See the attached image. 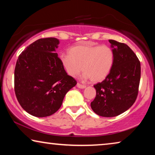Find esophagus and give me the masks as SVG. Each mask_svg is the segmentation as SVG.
I'll list each match as a JSON object with an SVG mask.
<instances>
[{
    "label": "esophagus",
    "mask_w": 155,
    "mask_h": 155,
    "mask_svg": "<svg viewBox=\"0 0 155 155\" xmlns=\"http://www.w3.org/2000/svg\"><path fill=\"white\" fill-rule=\"evenodd\" d=\"M76 86H77L78 88H80V89H84L86 87L85 85H83V84H81L80 83H78Z\"/></svg>",
    "instance_id": "obj_1"
}]
</instances>
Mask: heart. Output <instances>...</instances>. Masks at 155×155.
Masks as SVG:
<instances>
[{
  "instance_id": "b5f03b06",
  "label": "heart",
  "mask_w": 155,
  "mask_h": 155,
  "mask_svg": "<svg viewBox=\"0 0 155 155\" xmlns=\"http://www.w3.org/2000/svg\"><path fill=\"white\" fill-rule=\"evenodd\" d=\"M59 60L69 75L75 77L82 70L84 79L99 82L103 81L111 71L114 54L108 46L87 43L74 46L69 54H61Z\"/></svg>"
}]
</instances>
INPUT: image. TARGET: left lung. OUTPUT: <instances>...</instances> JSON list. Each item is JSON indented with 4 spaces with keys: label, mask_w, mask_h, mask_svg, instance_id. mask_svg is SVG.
Returning a JSON list of instances; mask_svg holds the SVG:
<instances>
[{
    "label": "left lung",
    "mask_w": 155,
    "mask_h": 155,
    "mask_svg": "<svg viewBox=\"0 0 155 155\" xmlns=\"http://www.w3.org/2000/svg\"><path fill=\"white\" fill-rule=\"evenodd\" d=\"M114 54L113 67L106 79L94 85L96 97L91 108L97 115L114 117L127 111L136 100L140 63L126 44L109 40Z\"/></svg>",
    "instance_id": "obj_1"
}]
</instances>
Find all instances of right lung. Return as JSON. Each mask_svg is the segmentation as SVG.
I'll use <instances>...</instances> for the list:
<instances>
[{
    "instance_id": "right-lung-1",
    "label": "right lung",
    "mask_w": 155,
    "mask_h": 155,
    "mask_svg": "<svg viewBox=\"0 0 155 155\" xmlns=\"http://www.w3.org/2000/svg\"><path fill=\"white\" fill-rule=\"evenodd\" d=\"M59 40L39 39L21 53L14 73L15 92L27 113L39 118L60 109L66 93L76 80L68 75L56 53Z\"/></svg>"
}]
</instances>
